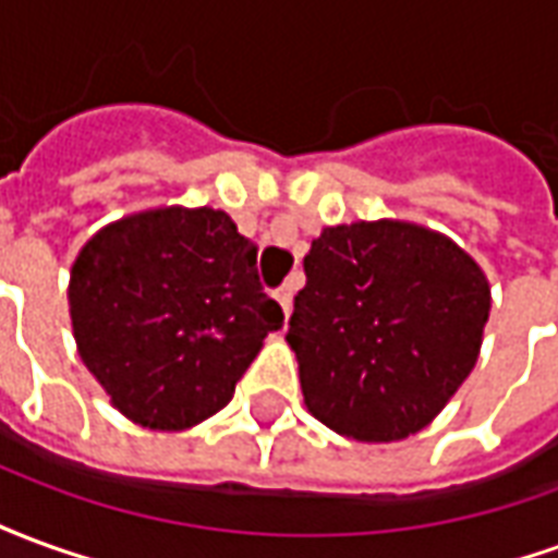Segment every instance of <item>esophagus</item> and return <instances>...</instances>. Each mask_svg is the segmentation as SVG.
Listing matches in <instances>:
<instances>
[{"mask_svg":"<svg viewBox=\"0 0 558 558\" xmlns=\"http://www.w3.org/2000/svg\"><path fill=\"white\" fill-rule=\"evenodd\" d=\"M292 292H295L292 283H283L280 290H275V299H278V304L283 307V314L287 316H290V307H292Z\"/></svg>","mask_w":558,"mask_h":558,"instance_id":"34e87169","label":"esophagus"}]
</instances>
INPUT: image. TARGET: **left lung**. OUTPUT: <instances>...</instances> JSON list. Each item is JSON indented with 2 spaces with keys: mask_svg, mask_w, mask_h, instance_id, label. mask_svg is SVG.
I'll return each mask as SVG.
<instances>
[{
  "mask_svg": "<svg viewBox=\"0 0 558 558\" xmlns=\"http://www.w3.org/2000/svg\"><path fill=\"white\" fill-rule=\"evenodd\" d=\"M287 343L307 412L359 442L427 427L478 362L490 283L448 235L410 220L326 227L304 256Z\"/></svg>",
  "mask_w": 558,
  "mask_h": 558,
  "instance_id": "obj_1",
  "label": "left lung"
}]
</instances>
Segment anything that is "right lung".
I'll return each instance as SVG.
<instances>
[{
  "instance_id": "right-lung-1",
  "label": "right lung",
  "mask_w": 558,
  "mask_h": 558,
  "mask_svg": "<svg viewBox=\"0 0 558 558\" xmlns=\"http://www.w3.org/2000/svg\"><path fill=\"white\" fill-rule=\"evenodd\" d=\"M83 364L148 430H187L232 400L283 311L256 244L218 208H148L83 244L68 283Z\"/></svg>"
}]
</instances>
